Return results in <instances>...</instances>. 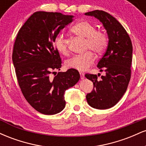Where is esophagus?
<instances>
[{
    "instance_id": "34e87169",
    "label": "esophagus",
    "mask_w": 146,
    "mask_h": 146,
    "mask_svg": "<svg viewBox=\"0 0 146 146\" xmlns=\"http://www.w3.org/2000/svg\"><path fill=\"white\" fill-rule=\"evenodd\" d=\"M80 78H81V80H84V74L83 73H80Z\"/></svg>"
}]
</instances>
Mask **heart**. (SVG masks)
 <instances>
[{
  "label": "heart",
  "instance_id": "heart-1",
  "mask_svg": "<svg viewBox=\"0 0 146 146\" xmlns=\"http://www.w3.org/2000/svg\"><path fill=\"white\" fill-rule=\"evenodd\" d=\"M77 36L86 38V50H92L97 54H102L108 45V37L104 33L97 31L96 27L87 21H81L75 24L71 29ZM53 46L60 54H68L67 41L64 36L59 33L53 40ZM95 56L92 51H88L82 55L75 56L66 62V66L79 71H85L94 63Z\"/></svg>",
  "mask_w": 146,
  "mask_h": 146
}]
</instances>
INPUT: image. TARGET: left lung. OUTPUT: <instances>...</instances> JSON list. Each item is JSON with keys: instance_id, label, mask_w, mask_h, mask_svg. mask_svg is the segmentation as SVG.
Masks as SVG:
<instances>
[{"instance_id": "left-lung-1", "label": "left lung", "mask_w": 146, "mask_h": 146, "mask_svg": "<svg viewBox=\"0 0 146 146\" xmlns=\"http://www.w3.org/2000/svg\"><path fill=\"white\" fill-rule=\"evenodd\" d=\"M84 14L101 22L108 38L106 51L98 64L100 71H104L106 75L101 80L97 75H85L93 83V90L86 95V100L93 108L108 109L119 101L128 88L131 76L132 42L123 27L108 13L95 10Z\"/></svg>"}]
</instances>
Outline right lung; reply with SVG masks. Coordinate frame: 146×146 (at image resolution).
I'll list each match as a JSON object with an SVG mask.
<instances>
[{"label":"right lung","instance_id":"add662e5","mask_svg":"<svg viewBox=\"0 0 146 146\" xmlns=\"http://www.w3.org/2000/svg\"><path fill=\"white\" fill-rule=\"evenodd\" d=\"M73 16L58 12L36 11L18 31L12 60L18 84L29 104L44 115H55L65 107L64 92L78 83L77 70L60 71V54L53 40L60 30L73 21ZM57 75L51 76V73Z\"/></svg>","mask_w":146,"mask_h":146}]
</instances>
